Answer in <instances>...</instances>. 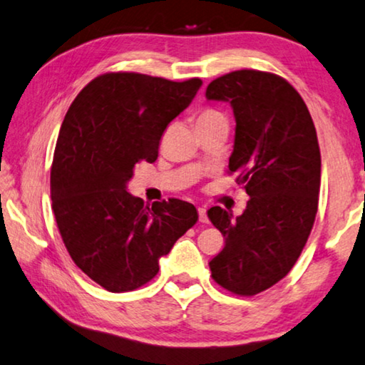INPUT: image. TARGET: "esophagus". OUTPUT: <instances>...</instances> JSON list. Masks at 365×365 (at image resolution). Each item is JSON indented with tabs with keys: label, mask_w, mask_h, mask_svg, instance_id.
Returning <instances> with one entry per match:
<instances>
[{
	"label": "esophagus",
	"mask_w": 365,
	"mask_h": 365,
	"mask_svg": "<svg viewBox=\"0 0 365 365\" xmlns=\"http://www.w3.org/2000/svg\"><path fill=\"white\" fill-rule=\"evenodd\" d=\"M198 214H200V222H207L206 207H198Z\"/></svg>",
	"instance_id": "esophagus-1"
}]
</instances>
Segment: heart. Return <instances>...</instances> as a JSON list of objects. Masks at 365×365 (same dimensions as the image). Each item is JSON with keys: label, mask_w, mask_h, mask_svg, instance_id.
I'll use <instances>...</instances> for the list:
<instances>
[{"label": "heart", "mask_w": 365, "mask_h": 365, "mask_svg": "<svg viewBox=\"0 0 365 365\" xmlns=\"http://www.w3.org/2000/svg\"><path fill=\"white\" fill-rule=\"evenodd\" d=\"M217 118H224V115L221 112H217V110L207 108V110H203V112H201L198 117H196V123H201V121L217 120Z\"/></svg>", "instance_id": "heart-1"}]
</instances>
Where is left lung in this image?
Masks as SVG:
<instances>
[{"label":"left lung","mask_w":365,"mask_h":365,"mask_svg":"<svg viewBox=\"0 0 365 365\" xmlns=\"http://www.w3.org/2000/svg\"><path fill=\"white\" fill-rule=\"evenodd\" d=\"M206 99L234 110L229 172L250 196L237 217L221 206L207 211L225 239L211 276L237 296H255L292 269L314 227L322 172L315 125L299 92L273 73L224 74L207 86Z\"/></svg>","instance_id":"obj_1"}]
</instances>
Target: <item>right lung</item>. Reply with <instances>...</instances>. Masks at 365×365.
<instances>
[{
    "instance_id": "obj_1",
    "label": "right lung",
    "mask_w": 365,
    "mask_h": 365,
    "mask_svg": "<svg viewBox=\"0 0 365 365\" xmlns=\"http://www.w3.org/2000/svg\"><path fill=\"white\" fill-rule=\"evenodd\" d=\"M203 81L107 73L79 92L58 136L50 190L58 230L78 268L110 292L141 287L198 221L192 203L144 205L126 192L136 164L158 159L167 125Z\"/></svg>"
}]
</instances>
